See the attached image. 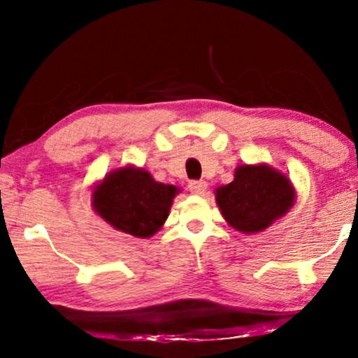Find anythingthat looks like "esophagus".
<instances>
[{
  "label": "esophagus",
  "mask_w": 358,
  "mask_h": 358,
  "mask_svg": "<svg viewBox=\"0 0 358 358\" xmlns=\"http://www.w3.org/2000/svg\"><path fill=\"white\" fill-rule=\"evenodd\" d=\"M188 190H190L193 195H203L207 192V183L205 182H190L188 183Z\"/></svg>",
  "instance_id": "esophagus-1"
}]
</instances>
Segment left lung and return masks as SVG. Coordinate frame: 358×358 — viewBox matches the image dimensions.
Masks as SVG:
<instances>
[{
  "mask_svg": "<svg viewBox=\"0 0 358 358\" xmlns=\"http://www.w3.org/2000/svg\"><path fill=\"white\" fill-rule=\"evenodd\" d=\"M225 222L242 234H259L285 217L296 200L289 176L268 163L239 165L231 183L215 188Z\"/></svg>",
  "mask_w": 358,
  "mask_h": 358,
  "instance_id": "obj_1",
  "label": "left lung"
}]
</instances>
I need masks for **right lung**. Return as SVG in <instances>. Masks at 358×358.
<instances>
[{
    "label": "right lung",
    "mask_w": 358,
    "mask_h": 358,
    "mask_svg": "<svg viewBox=\"0 0 358 358\" xmlns=\"http://www.w3.org/2000/svg\"><path fill=\"white\" fill-rule=\"evenodd\" d=\"M180 188L159 183L145 168L126 165L109 171L92 188V208L119 232L150 239L163 227Z\"/></svg>",
    "instance_id": "add662e5"
}]
</instances>
